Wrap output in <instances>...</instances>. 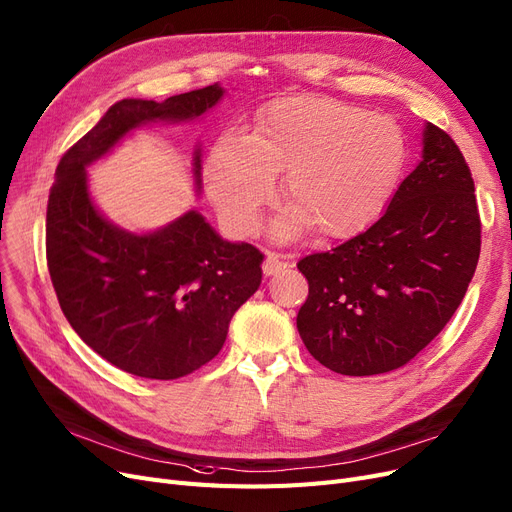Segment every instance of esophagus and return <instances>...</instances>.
Instances as JSON below:
<instances>
[{
	"mask_svg": "<svg viewBox=\"0 0 512 512\" xmlns=\"http://www.w3.org/2000/svg\"><path fill=\"white\" fill-rule=\"evenodd\" d=\"M285 267H288V264H285V262L281 260V256H279V254H273V252H269L267 256H264V262H262V271H264V275H267V277L281 273Z\"/></svg>",
	"mask_w": 512,
	"mask_h": 512,
	"instance_id": "esophagus-1",
	"label": "esophagus"
}]
</instances>
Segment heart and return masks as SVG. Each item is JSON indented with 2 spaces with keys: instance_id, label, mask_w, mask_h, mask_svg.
<instances>
[{
  "instance_id": "1",
  "label": "heart",
  "mask_w": 512,
  "mask_h": 512,
  "mask_svg": "<svg viewBox=\"0 0 512 512\" xmlns=\"http://www.w3.org/2000/svg\"><path fill=\"white\" fill-rule=\"evenodd\" d=\"M407 163V140L393 117L334 98H279L256 117L250 136H220L206 159L208 193L237 233L258 227L285 172L292 203L273 235L315 227L323 239L361 231L391 199Z\"/></svg>"
}]
</instances>
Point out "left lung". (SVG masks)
<instances>
[{
    "label": "left lung",
    "instance_id": "obj_1",
    "mask_svg": "<svg viewBox=\"0 0 512 512\" xmlns=\"http://www.w3.org/2000/svg\"><path fill=\"white\" fill-rule=\"evenodd\" d=\"M479 252L473 176L449 134L426 124L420 163L372 227L298 262L304 346L336 374L397 370L452 319Z\"/></svg>",
    "mask_w": 512,
    "mask_h": 512
}]
</instances>
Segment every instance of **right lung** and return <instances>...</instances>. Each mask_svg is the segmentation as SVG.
<instances>
[{"instance_id":"1","label":"right lung","mask_w":512,"mask_h":512,"mask_svg":"<svg viewBox=\"0 0 512 512\" xmlns=\"http://www.w3.org/2000/svg\"><path fill=\"white\" fill-rule=\"evenodd\" d=\"M222 96L214 84L163 102L119 100L56 168L46 254L60 309L92 351L140 378H182L220 353L235 311L262 281V254L222 239L197 210L147 233L119 227L94 203L88 168L134 130L191 124ZM191 166L199 193V142Z\"/></svg>"}]
</instances>
